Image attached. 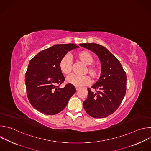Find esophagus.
Masks as SVG:
<instances>
[{
    "mask_svg": "<svg viewBox=\"0 0 151 151\" xmlns=\"http://www.w3.org/2000/svg\"><path fill=\"white\" fill-rule=\"evenodd\" d=\"M79 89H80L79 88H78V87H76V91H78Z\"/></svg>",
    "mask_w": 151,
    "mask_h": 151,
    "instance_id": "esophagus-1",
    "label": "esophagus"
}]
</instances>
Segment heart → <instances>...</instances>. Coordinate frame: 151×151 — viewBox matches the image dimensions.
I'll return each instance as SVG.
<instances>
[{
	"mask_svg": "<svg viewBox=\"0 0 151 151\" xmlns=\"http://www.w3.org/2000/svg\"><path fill=\"white\" fill-rule=\"evenodd\" d=\"M76 57L81 62L87 66L90 65L94 61L92 55L87 51L79 52L76 55ZM59 68L61 73L64 75H69L71 73L72 70V62L69 55H65L61 58L59 63ZM88 72L93 79L98 78L100 75L99 68L94 66H89L88 68ZM67 82L74 85L75 87H81L88 85L91 82V78L88 75L77 76L71 75L67 78Z\"/></svg>",
	"mask_w": 151,
	"mask_h": 151,
	"instance_id": "obj_1",
	"label": "heart"
}]
</instances>
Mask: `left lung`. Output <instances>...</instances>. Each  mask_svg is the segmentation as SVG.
Here are the masks:
<instances>
[{
	"label": "left lung",
	"mask_w": 151,
	"mask_h": 151,
	"mask_svg": "<svg viewBox=\"0 0 151 151\" xmlns=\"http://www.w3.org/2000/svg\"><path fill=\"white\" fill-rule=\"evenodd\" d=\"M79 45L94 52L101 63V75L92 86L96 90L88 88V97L83 101L84 109L96 118L108 116L121 104L126 93L127 76L119 61L104 47L94 43Z\"/></svg>",
	"instance_id": "obj_1"
}]
</instances>
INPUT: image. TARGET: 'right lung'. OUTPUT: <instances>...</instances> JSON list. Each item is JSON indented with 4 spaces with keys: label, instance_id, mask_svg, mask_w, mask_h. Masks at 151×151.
<instances>
[{
    "label": "right lung",
    "instance_id": "1",
    "mask_svg": "<svg viewBox=\"0 0 151 151\" xmlns=\"http://www.w3.org/2000/svg\"><path fill=\"white\" fill-rule=\"evenodd\" d=\"M79 48L76 44H57L39 52L29 62L26 73L28 99L34 108L45 115L62 111L76 93L73 85L59 86L65 80L59 63L68 51Z\"/></svg>",
    "mask_w": 151,
    "mask_h": 151
}]
</instances>
